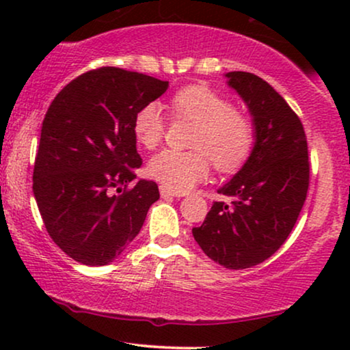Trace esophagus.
I'll return each mask as SVG.
<instances>
[{"instance_id":"34e87169","label":"esophagus","mask_w":350,"mask_h":350,"mask_svg":"<svg viewBox=\"0 0 350 350\" xmlns=\"http://www.w3.org/2000/svg\"><path fill=\"white\" fill-rule=\"evenodd\" d=\"M159 194H161V198H180L179 192L171 191V189H167V187H164V186L159 187Z\"/></svg>"}]
</instances>
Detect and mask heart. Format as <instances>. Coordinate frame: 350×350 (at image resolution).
<instances>
[{
  "mask_svg": "<svg viewBox=\"0 0 350 350\" xmlns=\"http://www.w3.org/2000/svg\"><path fill=\"white\" fill-rule=\"evenodd\" d=\"M174 118L196 123L189 146L191 151L164 150L148 164L151 178L174 192H186L204 180L211 159L220 171H232L247 161L255 144V128L248 116L232 108L230 102L206 87L180 88L171 98ZM133 131L142 146L152 150L166 131L161 107L146 103L136 111Z\"/></svg>",
  "mask_w": 350,
  "mask_h": 350,
  "instance_id": "heart-1",
  "label": "heart"
}]
</instances>
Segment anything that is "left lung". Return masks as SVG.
<instances>
[{"mask_svg": "<svg viewBox=\"0 0 350 350\" xmlns=\"http://www.w3.org/2000/svg\"><path fill=\"white\" fill-rule=\"evenodd\" d=\"M226 77L250 111L255 144L242 170L217 189L232 202H214L192 235L215 263L243 270L270 258L291 234L308 194V142L298 115L270 83L250 72Z\"/></svg>", "mask_w": 350, "mask_h": 350, "instance_id": "left-lung-1", "label": "left lung"}]
</instances>
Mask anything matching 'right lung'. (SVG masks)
<instances>
[{
    "instance_id": "obj_1",
    "label": "right lung",
    "mask_w": 350,
    "mask_h": 350,
    "mask_svg": "<svg viewBox=\"0 0 350 350\" xmlns=\"http://www.w3.org/2000/svg\"><path fill=\"white\" fill-rule=\"evenodd\" d=\"M170 82L100 67L67 83L44 116L33 191L51 239L75 262L102 267L142 230L158 184L136 178V111ZM119 194L116 195V192Z\"/></svg>"
}]
</instances>
